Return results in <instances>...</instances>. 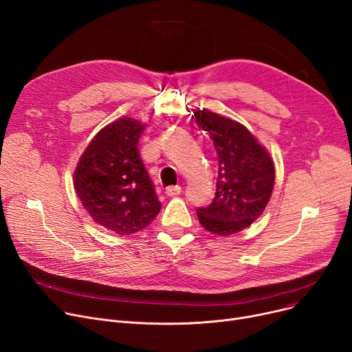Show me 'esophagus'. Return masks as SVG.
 Returning a JSON list of instances; mask_svg holds the SVG:
<instances>
[{
  "instance_id": "34e87169",
  "label": "esophagus",
  "mask_w": 352,
  "mask_h": 352,
  "mask_svg": "<svg viewBox=\"0 0 352 352\" xmlns=\"http://www.w3.org/2000/svg\"><path fill=\"white\" fill-rule=\"evenodd\" d=\"M181 191H182V188H181L179 186H175V187H166V188H165V194L168 195V197H177V195H179V194H181Z\"/></svg>"
}]
</instances>
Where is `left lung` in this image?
<instances>
[{
  "instance_id": "8db88e82",
  "label": "left lung",
  "mask_w": 352,
  "mask_h": 352,
  "mask_svg": "<svg viewBox=\"0 0 352 352\" xmlns=\"http://www.w3.org/2000/svg\"><path fill=\"white\" fill-rule=\"evenodd\" d=\"M194 116L218 155L215 197L197 215L207 231L227 236L243 231L264 212L274 188V162L243 124L208 109H197Z\"/></svg>"
}]
</instances>
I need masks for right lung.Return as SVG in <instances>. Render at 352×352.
Segmentation results:
<instances>
[{
    "mask_svg": "<svg viewBox=\"0 0 352 352\" xmlns=\"http://www.w3.org/2000/svg\"><path fill=\"white\" fill-rule=\"evenodd\" d=\"M144 125L118 118L91 140L74 171V188L89 217L105 230L131 235L161 210L154 184L140 157Z\"/></svg>",
    "mask_w": 352,
    "mask_h": 352,
    "instance_id": "right-lung-1",
    "label": "right lung"
}]
</instances>
